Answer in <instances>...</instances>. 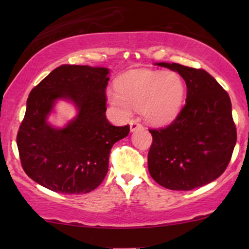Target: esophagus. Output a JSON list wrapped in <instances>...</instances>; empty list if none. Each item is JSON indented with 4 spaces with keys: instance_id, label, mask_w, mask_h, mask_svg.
I'll use <instances>...</instances> for the list:
<instances>
[{
    "instance_id": "1",
    "label": "esophagus",
    "mask_w": 249,
    "mask_h": 249,
    "mask_svg": "<svg viewBox=\"0 0 249 249\" xmlns=\"http://www.w3.org/2000/svg\"><path fill=\"white\" fill-rule=\"evenodd\" d=\"M139 128H142V124L138 120H131L130 121V130L131 131L137 130V129H139Z\"/></svg>"
}]
</instances>
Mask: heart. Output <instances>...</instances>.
I'll use <instances>...</instances> for the list:
<instances>
[{
    "mask_svg": "<svg viewBox=\"0 0 249 249\" xmlns=\"http://www.w3.org/2000/svg\"><path fill=\"white\" fill-rule=\"evenodd\" d=\"M115 87L107 91V100L121 114H130L131 107L142 108L146 120L156 125L175 120L186 94L182 78L171 71H130L119 78Z\"/></svg>",
    "mask_w": 249,
    "mask_h": 249,
    "instance_id": "1",
    "label": "heart"
}]
</instances>
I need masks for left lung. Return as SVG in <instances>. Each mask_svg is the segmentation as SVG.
Here are the masks:
<instances>
[{
  "label": "left lung",
  "mask_w": 249,
  "mask_h": 249,
  "mask_svg": "<svg viewBox=\"0 0 249 249\" xmlns=\"http://www.w3.org/2000/svg\"><path fill=\"white\" fill-rule=\"evenodd\" d=\"M186 81V104L169 125L149 129L148 171L159 185L192 190L222 175L237 142L229 95L203 69L158 63Z\"/></svg>",
  "instance_id": "1"
}]
</instances>
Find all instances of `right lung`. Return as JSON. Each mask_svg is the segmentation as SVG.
Wrapping results in <instances>:
<instances>
[{"label":"right lung","instance_id":"add662e5","mask_svg":"<svg viewBox=\"0 0 249 249\" xmlns=\"http://www.w3.org/2000/svg\"><path fill=\"white\" fill-rule=\"evenodd\" d=\"M108 69L62 64L30 91L17 135L20 162L29 178L61 194L97 188L108 170L112 146L128 136L105 115ZM69 99L78 115L62 129L46 122L56 99Z\"/></svg>","mask_w":249,"mask_h":249}]
</instances>
